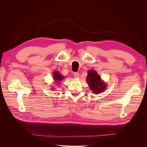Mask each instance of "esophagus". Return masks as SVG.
<instances>
[{"label":"esophagus","mask_w":147,"mask_h":147,"mask_svg":"<svg viewBox=\"0 0 147 147\" xmlns=\"http://www.w3.org/2000/svg\"><path fill=\"white\" fill-rule=\"evenodd\" d=\"M74 77H75V78H79L80 74H79L78 72H75V73H74Z\"/></svg>","instance_id":"1"}]
</instances>
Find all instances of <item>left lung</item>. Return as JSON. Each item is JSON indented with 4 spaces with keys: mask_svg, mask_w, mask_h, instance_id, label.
Wrapping results in <instances>:
<instances>
[{
    "mask_svg": "<svg viewBox=\"0 0 147 147\" xmlns=\"http://www.w3.org/2000/svg\"><path fill=\"white\" fill-rule=\"evenodd\" d=\"M86 82L92 92H94L95 94L103 92L107 87V84L101 80L99 75L93 70H90L88 72Z\"/></svg>",
    "mask_w": 147,
    "mask_h": 147,
    "instance_id": "left-lung-1",
    "label": "left lung"
}]
</instances>
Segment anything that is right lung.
Returning a JSON list of instances; mask_svg holds the SVG:
<instances>
[{
  "mask_svg": "<svg viewBox=\"0 0 147 147\" xmlns=\"http://www.w3.org/2000/svg\"><path fill=\"white\" fill-rule=\"evenodd\" d=\"M53 75V79H54L55 81H56V82H59V81L62 80L64 78L63 75L58 72H54Z\"/></svg>",
  "mask_w": 147,
  "mask_h": 147,
  "instance_id": "1",
  "label": "right lung"
}]
</instances>
